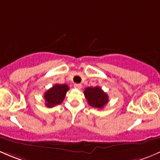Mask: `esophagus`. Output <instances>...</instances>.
<instances>
[{
    "label": "esophagus",
    "instance_id": "esophagus-1",
    "mask_svg": "<svg viewBox=\"0 0 160 160\" xmlns=\"http://www.w3.org/2000/svg\"><path fill=\"white\" fill-rule=\"evenodd\" d=\"M74 87H75V88H78V89H81L82 85H81V84H75V85H74Z\"/></svg>",
    "mask_w": 160,
    "mask_h": 160
}]
</instances>
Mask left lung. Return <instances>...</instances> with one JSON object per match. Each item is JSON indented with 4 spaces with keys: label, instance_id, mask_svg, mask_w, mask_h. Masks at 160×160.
<instances>
[{
    "label": "left lung",
    "instance_id": "left-lung-1",
    "mask_svg": "<svg viewBox=\"0 0 160 160\" xmlns=\"http://www.w3.org/2000/svg\"><path fill=\"white\" fill-rule=\"evenodd\" d=\"M84 95L88 105L93 108H102L108 102V96L98 86L87 87L84 91Z\"/></svg>",
    "mask_w": 160,
    "mask_h": 160
}]
</instances>
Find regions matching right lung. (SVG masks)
I'll use <instances>...</instances> for the list:
<instances>
[{
	"label": "right lung",
	"mask_w": 160,
	"mask_h": 160,
	"mask_svg": "<svg viewBox=\"0 0 160 160\" xmlns=\"http://www.w3.org/2000/svg\"><path fill=\"white\" fill-rule=\"evenodd\" d=\"M69 87L68 85L55 84L50 89L44 93V98L45 100V105L48 108L61 104L65 98Z\"/></svg>",
	"instance_id": "1"
}]
</instances>
